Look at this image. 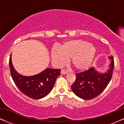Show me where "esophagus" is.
I'll return each instance as SVG.
<instances>
[{
  "label": "esophagus",
  "mask_w": 124,
  "mask_h": 124,
  "mask_svg": "<svg viewBox=\"0 0 124 124\" xmlns=\"http://www.w3.org/2000/svg\"><path fill=\"white\" fill-rule=\"evenodd\" d=\"M61 73L62 74V75H66V74L68 73V71L65 70V69H62V70H61Z\"/></svg>",
  "instance_id": "1"
}]
</instances>
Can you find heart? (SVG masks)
Here are the masks:
<instances>
[{
	"label": "heart",
	"mask_w": 124,
	"mask_h": 124,
	"mask_svg": "<svg viewBox=\"0 0 124 124\" xmlns=\"http://www.w3.org/2000/svg\"><path fill=\"white\" fill-rule=\"evenodd\" d=\"M96 53L93 44L82 39H74L65 42L59 49L54 47L51 55L55 66H62L70 58L71 63L76 69L84 70L90 66Z\"/></svg>",
	"instance_id": "heart-1"
}]
</instances>
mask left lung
I'll list each match as a JSON object with an SVG mask.
<instances>
[{"label": "left lung", "mask_w": 124, "mask_h": 124, "mask_svg": "<svg viewBox=\"0 0 124 124\" xmlns=\"http://www.w3.org/2000/svg\"><path fill=\"white\" fill-rule=\"evenodd\" d=\"M109 68L106 72L97 70L94 67L88 70L76 75V80L71 86L72 92L83 100H90L96 97L106 88L110 82L113 72L114 58L109 56Z\"/></svg>", "instance_id": "left-lung-1"}]
</instances>
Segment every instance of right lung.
<instances>
[{
    "mask_svg": "<svg viewBox=\"0 0 124 124\" xmlns=\"http://www.w3.org/2000/svg\"><path fill=\"white\" fill-rule=\"evenodd\" d=\"M9 65L11 76L18 89L27 96L35 100L42 99L50 93L61 73L60 69L46 68L33 76L20 75L13 65L12 55Z\"/></svg>",
    "mask_w": 124,
    "mask_h": 124,
    "instance_id": "1",
    "label": "right lung"
}]
</instances>
